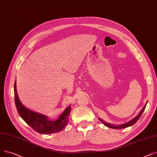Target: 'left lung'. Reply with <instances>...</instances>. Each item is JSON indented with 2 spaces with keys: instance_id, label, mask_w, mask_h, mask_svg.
Here are the masks:
<instances>
[{
  "instance_id": "1",
  "label": "left lung",
  "mask_w": 157,
  "mask_h": 157,
  "mask_svg": "<svg viewBox=\"0 0 157 157\" xmlns=\"http://www.w3.org/2000/svg\"><path fill=\"white\" fill-rule=\"evenodd\" d=\"M146 104H147V103H146V105H144V106L143 107V108L142 109L141 111H140V113L137 115V116H136V117H135L134 119H133L132 120L129 121L128 122H126V123L123 124H121V125H119V126H115V125H112V124H111L107 123V122L103 121V120H102V119H100V118H99V121H100L101 122H103V123L104 124L105 126H107V127H108V128H113V129H118L125 128H127V127H129V126H131L133 125V124L135 123V122H137V121L139 119V118L140 117V116L142 115L143 112H144V110H145V108H146Z\"/></svg>"
}]
</instances>
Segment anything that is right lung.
Listing matches in <instances>:
<instances>
[{"label":"right lung","instance_id":"right-lung-1","mask_svg":"<svg viewBox=\"0 0 157 157\" xmlns=\"http://www.w3.org/2000/svg\"><path fill=\"white\" fill-rule=\"evenodd\" d=\"M14 85L15 103L20 116L35 131L39 133L48 134L58 132L64 128L68 122V118L71 110V106H68L62 114L56 121H51L44 115L36 113L25 108L20 101L16 88Z\"/></svg>","mask_w":157,"mask_h":157}]
</instances>
